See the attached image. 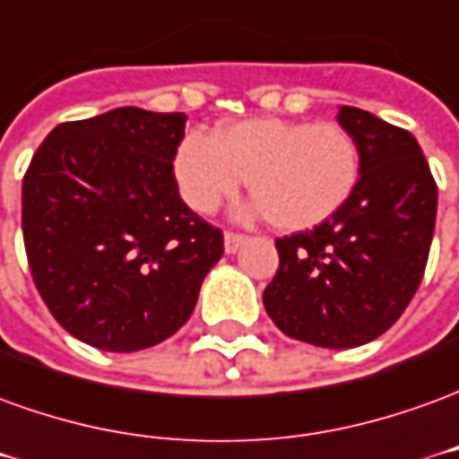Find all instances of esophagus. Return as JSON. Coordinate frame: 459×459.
Returning a JSON list of instances; mask_svg holds the SVG:
<instances>
[{
    "label": "esophagus",
    "instance_id": "34e87169",
    "mask_svg": "<svg viewBox=\"0 0 459 459\" xmlns=\"http://www.w3.org/2000/svg\"><path fill=\"white\" fill-rule=\"evenodd\" d=\"M247 237L242 232H224V252L227 255H235L239 247L245 245Z\"/></svg>",
    "mask_w": 459,
    "mask_h": 459
}]
</instances>
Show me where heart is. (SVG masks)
<instances>
[{"instance_id":"heart-1","label":"heart","mask_w":459,"mask_h":459,"mask_svg":"<svg viewBox=\"0 0 459 459\" xmlns=\"http://www.w3.org/2000/svg\"><path fill=\"white\" fill-rule=\"evenodd\" d=\"M175 178L195 212H214L249 180L255 210L279 230H308L339 212L356 190L360 152L343 126L252 118L222 131L187 133Z\"/></svg>"}]
</instances>
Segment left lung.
I'll return each instance as SVG.
<instances>
[{
    "instance_id": "left-lung-1",
    "label": "left lung",
    "mask_w": 459,
    "mask_h": 459,
    "mask_svg": "<svg viewBox=\"0 0 459 459\" xmlns=\"http://www.w3.org/2000/svg\"><path fill=\"white\" fill-rule=\"evenodd\" d=\"M339 123L359 145V185L326 222L276 239L279 269L264 289L276 326L324 349L363 346L401 318L437 212V185L411 133L351 106Z\"/></svg>"
}]
</instances>
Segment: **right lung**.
<instances>
[{
	"mask_svg": "<svg viewBox=\"0 0 459 459\" xmlns=\"http://www.w3.org/2000/svg\"><path fill=\"white\" fill-rule=\"evenodd\" d=\"M185 113L116 108L48 133L24 172L22 232L39 294L89 346L131 353L193 314L222 230L178 193Z\"/></svg>",
	"mask_w": 459,
	"mask_h": 459,
	"instance_id": "1",
	"label": "right lung"
}]
</instances>
